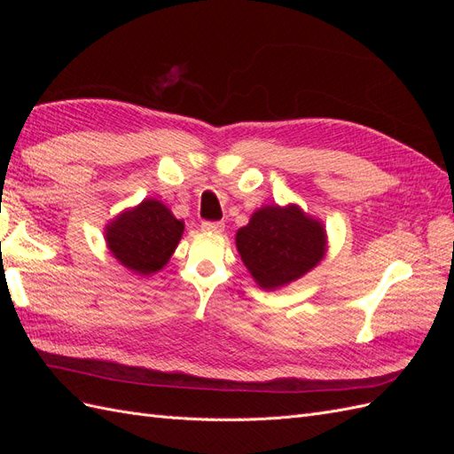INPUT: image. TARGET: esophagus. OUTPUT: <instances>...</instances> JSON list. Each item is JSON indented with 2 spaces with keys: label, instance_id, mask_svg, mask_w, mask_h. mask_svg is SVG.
<instances>
[{
  "label": "esophagus",
  "instance_id": "obj_1",
  "mask_svg": "<svg viewBox=\"0 0 454 454\" xmlns=\"http://www.w3.org/2000/svg\"><path fill=\"white\" fill-rule=\"evenodd\" d=\"M202 231H208V232H222L225 229L223 222H202Z\"/></svg>",
  "mask_w": 454,
  "mask_h": 454
}]
</instances>
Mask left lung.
<instances>
[{
    "instance_id": "8db88e82",
    "label": "left lung",
    "mask_w": 454,
    "mask_h": 454,
    "mask_svg": "<svg viewBox=\"0 0 454 454\" xmlns=\"http://www.w3.org/2000/svg\"><path fill=\"white\" fill-rule=\"evenodd\" d=\"M237 248L263 290L290 284L320 263L325 231L297 206H265L239 229Z\"/></svg>"
}]
</instances>
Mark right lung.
Instances as JSON below:
<instances>
[{"instance_id": "right-lung-1", "label": "right lung", "mask_w": 454, "mask_h": 454, "mask_svg": "<svg viewBox=\"0 0 454 454\" xmlns=\"http://www.w3.org/2000/svg\"><path fill=\"white\" fill-rule=\"evenodd\" d=\"M184 222L167 206L147 199L138 208L119 215L107 227L109 250L127 269L138 274L160 270L182 239Z\"/></svg>"}]
</instances>
